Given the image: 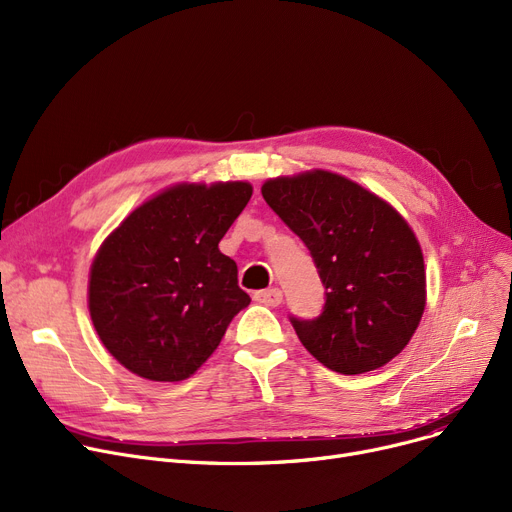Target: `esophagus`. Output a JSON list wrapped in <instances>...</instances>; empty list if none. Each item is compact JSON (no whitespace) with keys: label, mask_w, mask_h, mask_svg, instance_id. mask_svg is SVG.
<instances>
[{"label":"esophagus","mask_w":512,"mask_h":512,"mask_svg":"<svg viewBox=\"0 0 512 512\" xmlns=\"http://www.w3.org/2000/svg\"><path fill=\"white\" fill-rule=\"evenodd\" d=\"M253 299L261 305L267 307H278L282 303V290L280 288H265V290H257L253 294Z\"/></svg>","instance_id":"34e87169"}]
</instances>
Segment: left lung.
Masks as SVG:
<instances>
[{"label": "left lung", "mask_w": 512, "mask_h": 512, "mask_svg": "<svg viewBox=\"0 0 512 512\" xmlns=\"http://www.w3.org/2000/svg\"><path fill=\"white\" fill-rule=\"evenodd\" d=\"M261 195L305 242L326 288L315 319L290 317L303 346L342 375L392 361L425 309L423 253L405 218L367 188L326 170L267 180Z\"/></svg>", "instance_id": "left-lung-1"}]
</instances>
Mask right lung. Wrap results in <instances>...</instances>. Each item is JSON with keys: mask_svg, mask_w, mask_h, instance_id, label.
<instances>
[{"mask_svg": "<svg viewBox=\"0 0 512 512\" xmlns=\"http://www.w3.org/2000/svg\"><path fill=\"white\" fill-rule=\"evenodd\" d=\"M253 195L249 182L176 184L99 247L89 311L107 351L151 382H180L211 357L251 299L218 245Z\"/></svg>", "mask_w": 512, "mask_h": 512, "instance_id": "obj_1", "label": "right lung"}]
</instances>
